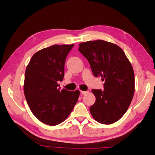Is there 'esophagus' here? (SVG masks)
<instances>
[{
  "label": "esophagus",
  "mask_w": 155,
  "mask_h": 155,
  "mask_svg": "<svg viewBox=\"0 0 155 155\" xmlns=\"http://www.w3.org/2000/svg\"><path fill=\"white\" fill-rule=\"evenodd\" d=\"M81 93H82V95H85V94L88 93V91H81Z\"/></svg>",
  "instance_id": "esophagus-1"
}]
</instances>
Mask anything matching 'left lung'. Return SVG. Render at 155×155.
Instances as JSON below:
<instances>
[{"label": "left lung", "mask_w": 155, "mask_h": 155, "mask_svg": "<svg viewBox=\"0 0 155 155\" xmlns=\"http://www.w3.org/2000/svg\"><path fill=\"white\" fill-rule=\"evenodd\" d=\"M80 52L86 58L95 77L104 81V89H93L96 101L90 107L97 122L111 124L126 111L134 96V72L125 53L118 45L104 40L83 42Z\"/></svg>", "instance_id": "left-lung-1"}]
</instances>
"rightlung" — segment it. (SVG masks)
Instances as JSON below:
<instances>
[{"instance_id":"obj_1","label":"right lung","mask_w":155,"mask_h":155,"mask_svg":"<svg viewBox=\"0 0 155 155\" xmlns=\"http://www.w3.org/2000/svg\"><path fill=\"white\" fill-rule=\"evenodd\" d=\"M72 45H54L37 51L25 73L24 94L33 114L47 125L64 122L73 110L80 92L60 90L64 77L65 60Z\"/></svg>"}]
</instances>
